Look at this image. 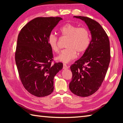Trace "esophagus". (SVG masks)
<instances>
[{
    "mask_svg": "<svg viewBox=\"0 0 123 123\" xmlns=\"http://www.w3.org/2000/svg\"><path fill=\"white\" fill-rule=\"evenodd\" d=\"M63 69H68V67L67 66L66 64L63 63Z\"/></svg>",
    "mask_w": 123,
    "mask_h": 123,
    "instance_id": "obj_1",
    "label": "esophagus"
}]
</instances>
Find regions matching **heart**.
Instances as JSON below:
<instances>
[{
    "instance_id": "1",
    "label": "heart",
    "mask_w": 123,
    "mask_h": 123,
    "mask_svg": "<svg viewBox=\"0 0 123 123\" xmlns=\"http://www.w3.org/2000/svg\"><path fill=\"white\" fill-rule=\"evenodd\" d=\"M60 32L63 37L68 38V40L66 45L67 48L61 50L56 57L58 61L68 63L76 57L77 52L80 54H82L88 48L90 36L87 28L67 24L60 29ZM48 43L53 52H58V38L56 36L52 34L49 35Z\"/></svg>"
}]
</instances>
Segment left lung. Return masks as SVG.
I'll list each match as a JSON object with an SVG mask.
<instances>
[{
	"mask_svg": "<svg viewBox=\"0 0 123 123\" xmlns=\"http://www.w3.org/2000/svg\"><path fill=\"white\" fill-rule=\"evenodd\" d=\"M74 17L86 23L91 40L82 56L70 66L73 76L69 89L78 96L88 97L98 90L105 77L110 61V41L97 21L86 17Z\"/></svg>",
	"mask_w": 123,
	"mask_h": 123,
	"instance_id": "obj_1",
	"label": "left lung"
}]
</instances>
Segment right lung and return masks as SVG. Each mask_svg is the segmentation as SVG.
<instances>
[{
	"instance_id": "obj_1",
	"label": "right lung",
	"mask_w": 123,
	"mask_h": 123,
	"mask_svg": "<svg viewBox=\"0 0 123 123\" xmlns=\"http://www.w3.org/2000/svg\"><path fill=\"white\" fill-rule=\"evenodd\" d=\"M60 17H37L21 29L17 40L15 60L20 79L28 92L44 97L54 90V78L63 63L52 64V50L48 37Z\"/></svg>"
}]
</instances>
